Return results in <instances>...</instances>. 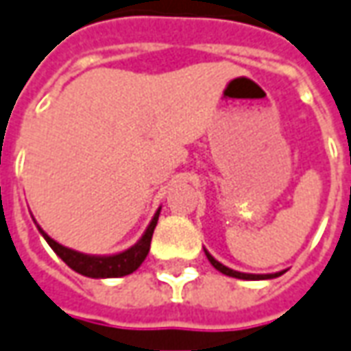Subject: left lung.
Segmentation results:
<instances>
[{
  "label": "left lung",
  "mask_w": 351,
  "mask_h": 351,
  "mask_svg": "<svg viewBox=\"0 0 351 351\" xmlns=\"http://www.w3.org/2000/svg\"><path fill=\"white\" fill-rule=\"evenodd\" d=\"M204 255H206V258L210 261V265H213L214 269L220 270L222 274H226V276H232V278H239V280H270V278H276V276H282L284 274V270L282 272H274V274H247V272H239V270H234L230 269V267H226V265H222L220 261H216V258L204 249Z\"/></svg>",
  "instance_id": "8db88e82"
}]
</instances>
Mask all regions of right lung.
I'll return each mask as SVG.
<instances>
[{"label": "right lung", "instance_id": "1", "mask_svg": "<svg viewBox=\"0 0 351 351\" xmlns=\"http://www.w3.org/2000/svg\"><path fill=\"white\" fill-rule=\"evenodd\" d=\"M158 216L160 208L152 216L150 224H148L145 234L141 236L137 243L125 249V251H121V253H115V255H86V253H79V251L61 245L56 239H51L40 226L38 232L48 241V245L56 251V255L75 272H79L82 276H88V278H119V276H127V274L135 272L143 265V261L147 258L154 228L158 224Z\"/></svg>", "mask_w": 351, "mask_h": 351}]
</instances>
